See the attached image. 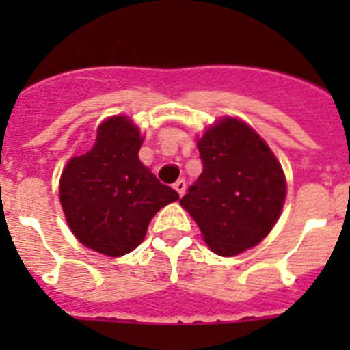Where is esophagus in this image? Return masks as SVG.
<instances>
[{"mask_svg": "<svg viewBox=\"0 0 350 350\" xmlns=\"http://www.w3.org/2000/svg\"><path fill=\"white\" fill-rule=\"evenodd\" d=\"M173 189L177 191L178 196H184V193H185V180H184V178H180V180L175 182V184H173Z\"/></svg>", "mask_w": 350, "mask_h": 350, "instance_id": "esophagus-1", "label": "esophagus"}]
</instances>
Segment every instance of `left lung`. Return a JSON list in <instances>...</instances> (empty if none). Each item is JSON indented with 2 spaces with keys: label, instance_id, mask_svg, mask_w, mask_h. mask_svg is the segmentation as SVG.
Returning a JSON list of instances; mask_svg holds the SVG:
<instances>
[{
  "label": "left lung",
  "instance_id": "obj_1",
  "mask_svg": "<svg viewBox=\"0 0 350 350\" xmlns=\"http://www.w3.org/2000/svg\"><path fill=\"white\" fill-rule=\"evenodd\" d=\"M203 172L180 200L219 256L258 245L279 221L286 177L267 142L242 120L224 117L198 140Z\"/></svg>",
  "mask_w": 350,
  "mask_h": 350
}]
</instances>
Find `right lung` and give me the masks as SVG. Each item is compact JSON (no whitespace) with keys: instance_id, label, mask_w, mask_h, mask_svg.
I'll return each instance as SVG.
<instances>
[{"instance_id":"add662e5","label":"right lung","mask_w":350,"mask_h":350,"mask_svg":"<svg viewBox=\"0 0 350 350\" xmlns=\"http://www.w3.org/2000/svg\"><path fill=\"white\" fill-rule=\"evenodd\" d=\"M142 142L128 117H108L91 150L71 157L61 173L59 200L71 233L110 258L137 249L156 212L178 200L142 165Z\"/></svg>"}]
</instances>
